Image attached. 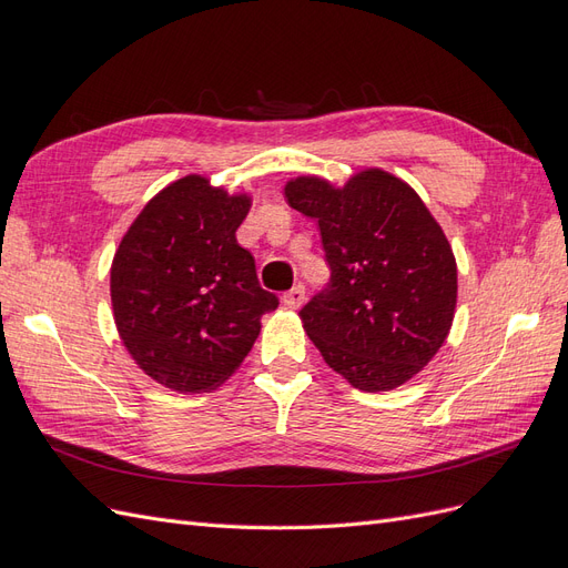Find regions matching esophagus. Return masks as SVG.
<instances>
[{"mask_svg":"<svg viewBox=\"0 0 568 568\" xmlns=\"http://www.w3.org/2000/svg\"><path fill=\"white\" fill-rule=\"evenodd\" d=\"M284 305L291 307V311H298V307L305 303V286L303 284H296L291 291H286V294L282 296Z\"/></svg>","mask_w":568,"mask_h":568,"instance_id":"obj_1","label":"esophagus"}]
</instances>
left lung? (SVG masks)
<instances>
[{
    "instance_id": "1",
    "label": "left lung",
    "mask_w": 568,
    "mask_h": 568,
    "mask_svg": "<svg viewBox=\"0 0 568 568\" xmlns=\"http://www.w3.org/2000/svg\"><path fill=\"white\" fill-rule=\"evenodd\" d=\"M291 209L313 217L332 280L301 311L324 363L351 386L398 388L448 338L457 263L419 194L386 170L367 168L343 186L288 180Z\"/></svg>"
}]
</instances>
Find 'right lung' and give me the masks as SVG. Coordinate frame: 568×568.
I'll use <instances>...</instances> for the list:
<instances>
[{
	"instance_id": "right-lung-1",
	"label": "right lung",
	"mask_w": 568,
	"mask_h": 568,
	"mask_svg": "<svg viewBox=\"0 0 568 568\" xmlns=\"http://www.w3.org/2000/svg\"><path fill=\"white\" fill-rule=\"evenodd\" d=\"M248 209V194L186 175L144 205L113 255L120 341L165 388L203 393L227 382L261 334V317L280 305L236 242Z\"/></svg>"
}]
</instances>
